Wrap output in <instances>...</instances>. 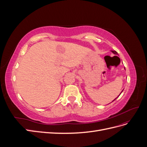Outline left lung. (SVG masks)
<instances>
[{"label": "left lung", "instance_id": "obj_1", "mask_svg": "<svg viewBox=\"0 0 147 147\" xmlns=\"http://www.w3.org/2000/svg\"><path fill=\"white\" fill-rule=\"evenodd\" d=\"M112 51V53H113V54H114V55H118V53H117V51ZM124 69H125V68H124ZM123 91H121V93H120V94H119V95H120V94H121V92H123ZM119 96H118V97H117V98H115V99H114V100H113V101H112V102H113V101H114V100H116V99H117V98H118V97H119Z\"/></svg>", "mask_w": 147, "mask_h": 147}]
</instances>
